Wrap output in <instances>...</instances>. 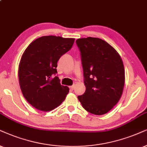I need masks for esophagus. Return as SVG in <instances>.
<instances>
[{"label":"esophagus","mask_w":147,"mask_h":147,"mask_svg":"<svg viewBox=\"0 0 147 147\" xmlns=\"http://www.w3.org/2000/svg\"><path fill=\"white\" fill-rule=\"evenodd\" d=\"M75 85H72V86L70 87V90H75Z\"/></svg>","instance_id":"34e87169"}]
</instances>
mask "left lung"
Segmentation results:
<instances>
[{
  "mask_svg": "<svg viewBox=\"0 0 147 147\" xmlns=\"http://www.w3.org/2000/svg\"><path fill=\"white\" fill-rule=\"evenodd\" d=\"M76 42L81 52L86 87L78 99L87 112L106 114L118 102L123 91L125 70L121 57L101 38H81Z\"/></svg>",
  "mask_w": 147,
  "mask_h": 147,
  "instance_id": "obj_1",
  "label": "left lung"
}]
</instances>
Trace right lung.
Instances as JSON below:
<instances>
[{
	"label": "right lung",
	"mask_w": 147,
	"mask_h": 147,
	"mask_svg": "<svg viewBox=\"0 0 147 147\" xmlns=\"http://www.w3.org/2000/svg\"><path fill=\"white\" fill-rule=\"evenodd\" d=\"M75 38L43 36L28 46L21 57L18 77L22 94L38 110L49 111L60 106L69 92V88L60 84L57 63L69 51Z\"/></svg>",
	"instance_id": "obj_1"
}]
</instances>
